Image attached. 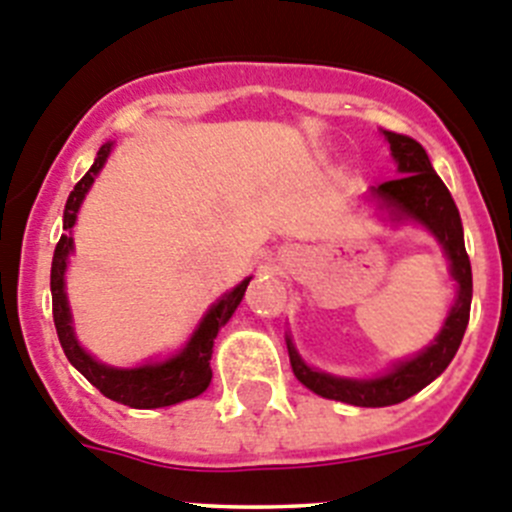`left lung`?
I'll use <instances>...</instances> for the list:
<instances>
[{"label": "left lung", "instance_id": "obj_1", "mask_svg": "<svg viewBox=\"0 0 512 512\" xmlns=\"http://www.w3.org/2000/svg\"><path fill=\"white\" fill-rule=\"evenodd\" d=\"M384 138L389 141L391 159L396 161L399 179L374 186L369 191V199L376 202L381 212H386V219L391 224L414 222L422 224L432 234L450 262V275L457 283V293L455 305L444 318L442 331L434 336V341L422 348L417 356L396 361L389 371L371 376V379H348V376L313 369L303 361L290 333L285 336L295 379L323 399L343 401L353 407H391L432 384L455 358L462 336H465L467 321H470L472 267L465 250V234H462V219L455 207V199H452L450 189L442 184L437 171L432 169V161L422 143L394 131H384Z\"/></svg>", "mask_w": 512, "mask_h": 512}]
</instances>
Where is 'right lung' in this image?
<instances>
[{
  "label": "right lung",
  "instance_id": "right-lung-1",
  "mask_svg": "<svg viewBox=\"0 0 512 512\" xmlns=\"http://www.w3.org/2000/svg\"><path fill=\"white\" fill-rule=\"evenodd\" d=\"M111 151L113 141L100 146L93 166L75 184V189L70 191L68 204H65V214H62V229L65 232H62L60 242L55 247L50 270L52 318H55L57 338H60V346L65 351V356H68V361L100 394L133 409L171 407V404L194 399V396L207 391L209 381H212V366H209V361H212L214 338H217L219 328L227 326V321L232 318L237 305L242 303V295H245L252 278H245L240 285H234L232 290H227L217 303L209 305L207 313L202 315V321L197 323L194 333L189 336V341L184 343V348H179L174 356L164 358V361H146V364L133 366V369H118V366L100 364L98 358L90 356L80 346L78 336H75L73 313H70L68 293H65V272H68L70 255L75 250L73 227L78 222L80 204H83L85 194L90 191L95 176L100 174V169L105 166Z\"/></svg>",
  "mask_w": 512,
  "mask_h": 512
}]
</instances>
